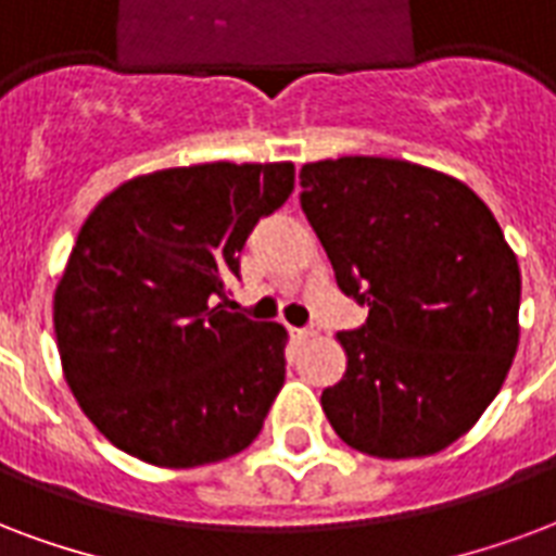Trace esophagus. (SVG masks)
Segmentation results:
<instances>
[{
	"mask_svg": "<svg viewBox=\"0 0 556 556\" xmlns=\"http://www.w3.org/2000/svg\"><path fill=\"white\" fill-rule=\"evenodd\" d=\"M290 333H293L295 342H304V340H311L316 331H313V328H290Z\"/></svg>",
	"mask_w": 556,
	"mask_h": 556,
	"instance_id": "34e87169",
	"label": "esophagus"
}]
</instances>
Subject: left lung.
<instances>
[{"instance_id":"left-lung-1","label":"left lung","mask_w":556,"mask_h":556,"mask_svg":"<svg viewBox=\"0 0 556 556\" xmlns=\"http://www.w3.org/2000/svg\"><path fill=\"white\" fill-rule=\"evenodd\" d=\"M302 211L369 307L342 331L349 366L323 392L345 445L404 460L460 440L510 372L521 273L486 204L452 175L392 157L304 164Z\"/></svg>"}]
</instances>
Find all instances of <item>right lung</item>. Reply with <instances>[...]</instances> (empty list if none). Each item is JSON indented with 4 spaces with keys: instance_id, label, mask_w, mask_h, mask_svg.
Here are the masks:
<instances>
[{
    "instance_id": "add662e5",
    "label": "right lung",
    "mask_w": 556,
    "mask_h": 556,
    "mask_svg": "<svg viewBox=\"0 0 556 556\" xmlns=\"http://www.w3.org/2000/svg\"><path fill=\"white\" fill-rule=\"evenodd\" d=\"M293 184L290 161L175 166L119 184L87 216L52 319L66 383L116 448L190 469L261 433L287 331L225 311V283Z\"/></svg>"
}]
</instances>
